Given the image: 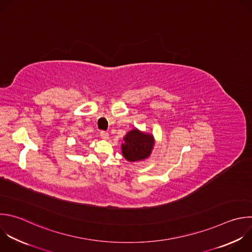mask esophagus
I'll return each instance as SVG.
<instances>
[{"mask_svg":"<svg viewBox=\"0 0 252 252\" xmlns=\"http://www.w3.org/2000/svg\"><path fill=\"white\" fill-rule=\"evenodd\" d=\"M101 137L103 138V139H105V140H107V139H109V137H110V134H109V132H107V131H101Z\"/></svg>","mask_w":252,"mask_h":252,"instance_id":"obj_1","label":"esophagus"}]
</instances>
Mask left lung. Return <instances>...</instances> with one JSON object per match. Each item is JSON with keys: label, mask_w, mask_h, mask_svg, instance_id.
<instances>
[{"label": "left lung", "mask_w": 252, "mask_h": 252, "mask_svg": "<svg viewBox=\"0 0 252 252\" xmlns=\"http://www.w3.org/2000/svg\"><path fill=\"white\" fill-rule=\"evenodd\" d=\"M155 139L152 133L141 131L134 127L124 136L122 143L123 156L129 162L147 159L154 147Z\"/></svg>", "instance_id": "obj_1"}]
</instances>
